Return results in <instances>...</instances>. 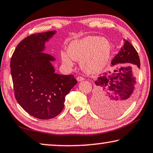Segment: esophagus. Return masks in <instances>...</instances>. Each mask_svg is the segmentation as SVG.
<instances>
[{"label": "esophagus", "mask_w": 153, "mask_h": 153, "mask_svg": "<svg viewBox=\"0 0 153 153\" xmlns=\"http://www.w3.org/2000/svg\"><path fill=\"white\" fill-rule=\"evenodd\" d=\"M84 77H81V76H78L77 77V80L78 81V82H81V81H83L84 80Z\"/></svg>", "instance_id": "34e87169"}]
</instances>
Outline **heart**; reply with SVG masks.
<instances>
[{"label": "heart", "mask_w": 153, "mask_h": 153, "mask_svg": "<svg viewBox=\"0 0 153 153\" xmlns=\"http://www.w3.org/2000/svg\"><path fill=\"white\" fill-rule=\"evenodd\" d=\"M67 51L68 55L61 53L64 64L72 66V59L80 61V67L86 74L95 75L102 71L108 63L111 45L106 38L88 36L72 41L68 45Z\"/></svg>", "instance_id": "obj_1"}]
</instances>
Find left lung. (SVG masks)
<instances>
[{
    "label": "left lung",
    "mask_w": 153,
    "mask_h": 153,
    "mask_svg": "<svg viewBox=\"0 0 153 153\" xmlns=\"http://www.w3.org/2000/svg\"><path fill=\"white\" fill-rule=\"evenodd\" d=\"M133 67L140 68V60L134 46L124 39L123 45L111 62V66L119 65L114 71L105 72L95 81L97 86L94 99L96 112L107 117H115L129 107L134 97L136 77Z\"/></svg>",
    "instance_id": "left-lung-1"
}]
</instances>
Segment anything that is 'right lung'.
Segmentation results:
<instances>
[{"mask_svg": "<svg viewBox=\"0 0 153 153\" xmlns=\"http://www.w3.org/2000/svg\"><path fill=\"white\" fill-rule=\"evenodd\" d=\"M57 31L34 34L17 45L10 62L14 94L24 110L39 119H50L63 110L65 97L77 84L73 75L55 73V58L43 53Z\"/></svg>", "mask_w": 153, "mask_h": 153, "instance_id": "obj_1", "label": "right lung"}]
</instances>
